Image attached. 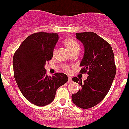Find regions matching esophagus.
Returning a JSON list of instances; mask_svg holds the SVG:
<instances>
[{
  "label": "esophagus",
  "instance_id": "1",
  "mask_svg": "<svg viewBox=\"0 0 129 129\" xmlns=\"http://www.w3.org/2000/svg\"><path fill=\"white\" fill-rule=\"evenodd\" d=\"M68 81L69 83H71V81H72V80H71V77H70V76H68Z\"/></svg>",
  "mask_w": 129,
  "mask_h": 129
}]
</instances>
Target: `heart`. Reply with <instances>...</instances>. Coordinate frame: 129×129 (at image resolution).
I'll use <instances>...</instances> for the list:
<instances>
[{"label":"heart","mask_w":129,"mask_h":129,"mask_svg":"<svg viewBox=\"0 0 129 129\" xmlns=\"http://www.w3.org/2000/svg\"><path fill=\"white\" fill-rule=\"evenodd\" d=\"M64 44L65 46L69 50V51L71 53V54L75 53V52L78 51H80V47L78 43L75 40H74L73 39H71V38H67L64 41ZM64 70L66 71H70V68L68 66H65Z\"/></svg>","instance_id":"1"}]
</instances>
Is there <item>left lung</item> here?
<instances>
[{
    "mask_svg": "<svg viewBox=\"0 0 129 129\" xmlns=\"http://www.w3.org/2000/svg\"><path fill=\"white\" fill-rule=\"evenodd\" d=\"M76 38L85 49L80 72L87 73L88 76L83 82L81 79L73 78L81 88L71 99L75 105L86 109L99 104L110 90L116 73L114 54L111 46L96 33H76Z\"/></svg>",
    "mask_w": 129,
    "mask_h": 129,
    "instance_id": "8db88e82",
    "label": "left lung"
}]
</instances>
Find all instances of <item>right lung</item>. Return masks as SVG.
<instances>
[{
	"instance_id": "right-lung-1",
	"label": "right lung",
	"mask_w": 129,
	"mask_h": 129,
	"mask_svg": "<svg viewBox=\"0 0 129 129\" xmlns=\"http://www.w3.org/2000/svg\"><path fill=\"white\" fill-rule=\"evenodd\" d=\"M58 39L56 33H34L22 43L14 55V75L19 88L28 101L37 106L51 104L57 89L68 80L63 73L53 76L46 74L44 66L53 58Z\"/></svg>"
}]
</instances>
